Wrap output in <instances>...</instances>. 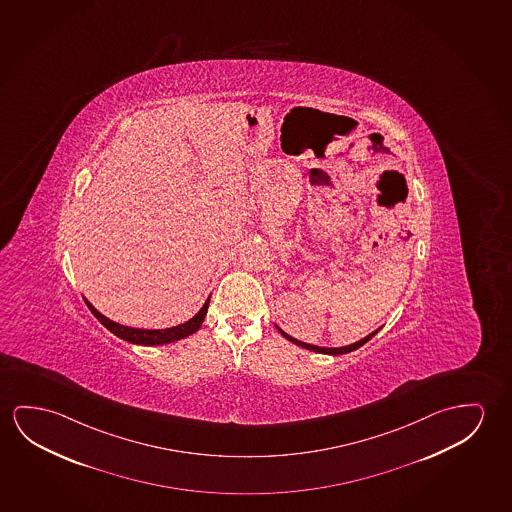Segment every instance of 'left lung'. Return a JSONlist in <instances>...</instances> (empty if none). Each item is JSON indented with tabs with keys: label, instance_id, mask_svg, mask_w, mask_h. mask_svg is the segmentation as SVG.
I'll use <instances>...</instances> for the list:
<instances>
[{
	"label": "left lung",
	"instance_id": "obj_1",
	"mask_svg": "<svg viewBox=\"0 0 512 512\" xmlns=\"http://www.w3.org/2000/svg\"><path fill=\"white\" fill-rule=\"evenodd\" d=\"M276 330L280 331L282 335H284L285 339L291 340L292 344H296V346L305 347V349H308V351H314V353H321V354H333V356H337V354H346L351 353V351H354V349H358V347H362L365 342H369L376 333H378L379 330L372 331L370 335H367L365 339L358 340V342H354V344H351V346H344V347H319V346H312V344H307V342H301V340L294 339V337H291V335H287L282 328H278L276 326Z\"/></svg>",
	"mask_w": 512,
	"mask_h": 512
}]
</instances>
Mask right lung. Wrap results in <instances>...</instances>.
<instances>
[{
	"label": "right lung",
	"instance_id": "add662e5",
	"mask_svg": "<svg viewBox=\"0 0 512 512\" xmlns=\"http://www.w3.org/2000/svg\"><path fill=\"white\" fill-rule=\"evenodd\" d=\"M209 299L211 298H207L204 307L198 310V314L195 315V317H191V319L184 324L173 326V328H166V330H140V328H129V326H124V324H118L108 319V317L101 314L99 310H95V308L92 307V303H88L87 299H85V303H87V307L90 308V312L97 317V321L103 324L104 328H108L113 335H117L118 339L127 340V342H131V344H140V346H163V344H170V342H175V340L188 337V335L195 333V331L202 326L205 315H207V308H209Z\"/></svg>",
	"mask_w": 512,
	"mask_h": 512
}]
</instances>
